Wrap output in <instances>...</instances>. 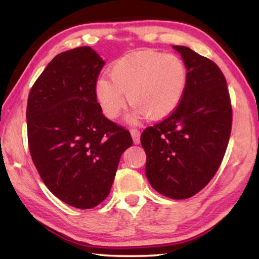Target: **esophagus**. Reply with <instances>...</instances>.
<instances>
[{"instance_id":"obj_1","label":"esophagus","mask_w":259,"mask_h":259,"mask_svg":"<svg viewBox=\"0 0 259 259\" xmlns=\"http://www.w3.org/2000/svg\"><path fill=\"white\" fill-rule=\"evenodd\" d=\"M130 133H131V136H133L134 143L139 144L140 143V131L138 129H131Z\"/></svg>"}]
</instances>
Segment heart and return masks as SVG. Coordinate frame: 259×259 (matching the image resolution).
I'll use <instances>...</instances> for the list:
<instances>
[{"label": "heart", "mask_w": 259, "mask_h": 259, "mask_svg": "<svg viewBox=\"0 0 259 259\" xmlns=\"http://www.w3.org/2000/svg\"><path fill=\"white\" fill-rule=\"evenodd\" d=\"M95 87L97 102L108 119H116L125 106V95L134 105L131 117L162 119L175 111L187 84V71L171 54L142 51L117 60Z\"/></svg>", "instance_id": "b5f03b06"}]
</instances>
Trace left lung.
Masks as SVG:
<instances>
[{
  "mask_svg": "<svg viewBox=\"0 0 259 259\" xmlns=\"http://www.w3.org/2000/svg\"><path fill=\"white\" fill-rule=\"evenodd\" d=\"M187 71L185 94L164 120L140 136L145 172L160 194L188 199L208 185L225 155L232 129L226 78L216 64L190 48L174 46Z\"/></svg>",
  "mask_w": 259,
  "mask_h": 259,
  "instance_id": "1",
  "label": "left lung"
}]
</instances>
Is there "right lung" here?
Returning a JSON list of instances; mask_svg holds the SVG:
<instances>
[{
  "instance_id": "obj_1",
  "label": "right lung",
  "mask_w": 259,
  "mask_h": 259,
  "mask_svg": "<svg viewBox=\"0 0 259 259\" xmlns=\"http://www.w3.org/2000/svg\"><path fill=\"white\" fill-rule=\"evenodd\" d=\"M105 61L90 47L61 52L29 91L27 137L33 163L57 198L78 209L102 203L129 130L104 116L95 87Z\"/></svg>"
}]
</instances>
